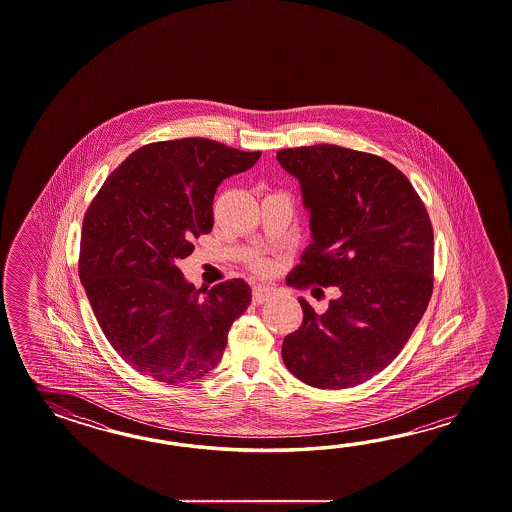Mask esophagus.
I'll list each match as a JSON object with an SVG mask.
<instances>
[{"label": "esophagus", "mask_w": 512, "mask_h": 512, "mask_svg": "<svg viewBox=\"0 0 512 512\" xmlns=\"http://www.w3.org/2000/svg\"><path fill=\"white\" fill-rule=\"evenodd\" d=\"M274 294V287L271 285H256L252 291V302L254 304H263L265 300H269Z\"/></svg>", "instance_id": "obj_1"}]
</instances>
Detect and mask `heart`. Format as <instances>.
Returning <instances> with one entry per match:
<instances>
[{
    "label": "heart",
    "mask_w": 512,
    "mask_h": 512,
    "mask_svg": "<svg viewBox=\"0 0 512 512\" xmlns=\"http://www.w3.org/2000/svg\"><path fill=\"white\" fill-rule=\"evenodd\" d=\"M254 269L258 272H269L271 271V261L258 260L254 263Z\"/></svg>",
    "instance_id": "1"
}]
</instances>
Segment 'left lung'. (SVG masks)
Listing matches in <instances>:
<instances>
[{
    "label": "left lung",
    "mask_w": 512,
    "mask_h": 512,
    "mask_svg": "<svg viewBox=\"0 0 512 512\" xmlns=\"http://www.w3.org/2000/svg\"><path fill=\"white\" fill-rule=\"evenodd\" d=\"M276 159L300 183L311 230L287 283L338 293L322 315L300 298L304 322L283 338V364L315 388L357 386L401 353L425 315L432 223L406 175L382 157L315 144Z\"/></svg>",
    "instance_id": "left-lung-1"
}]
</instances>
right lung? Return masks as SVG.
<instances>
[{
  "instance_id": "obj_1",
  "label": "right lung",
  "mask_w": 512,
  "mask_h": 512,
  "mask_svg": "<svg viewBox=\"0 0 512 512\" xmlns=\"http://www.w3.org/2000/svg\"><path fill=\"white\" fill-rule=\"evenodd\" d=\"M260 155L201 137L153 142L131 153L87 208L80 282L109 344L141 375L196 381L223 357L251 287L234 278L196 289L177 261L212 230L221 181Z\"/></svg>"
}]
</instances>
